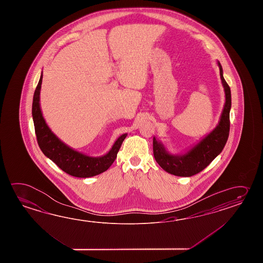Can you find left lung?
Listing matches in <instances>:
<instances>
[{"instance_id":"8db88e82","label":"left lung","mask_w":263,"mask_h":263,"mask_svg":"<svg viewBox=\"0 0 263 263\" xmlns=\"http://www.w3.org/2000/svg\"><path fill=\"white\" fill-rule=\"evenodd\" d=\"M220 78L223 84L226 101L216 127L196 145L181 154H172L161 141L153 138V154L159 165L167 173L179 177H191L199 173L218 156L224 147L229 134V112L231 108V92L223 79V68L217 61Z\"/></svg>"}]
</instances>
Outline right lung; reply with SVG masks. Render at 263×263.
Returning a JSON list of instances; mask_svg holds the SVG:
<instances>
[{"mask_svg":"<svg viewBox=\"0 0 263 263\" xmlns=\"http://www.w3.org/2000/svg\"><path fill=\"white\" fill-rule=\"evenodd\" d=\"M42 78L43 72H41L40 82L34 91L32 107L34 130L40 149L44 153L45 156L48 157L58 167L73 177L90 178L105 172L115 162L118 151L127 134L120 135L114 143L112 148L102 156H88L73 149L72 147L59 139L45 121L40 108V89Z\"/></svg>","mask_w":263,"mask_h":263,"instance_id":"right-lung-1","label":"right lung"}]
</instances>
